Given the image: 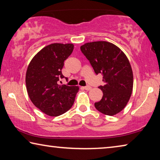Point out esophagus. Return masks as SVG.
<instances>
[{
  "instance_id": "esophagus-1",
  "label": "esophagus",
  "mask_w": 160,
  "mask_h": 160,
  "mask_svg": "<svg viewBox=\"0 0 160 160\" xmlns=\"http://www.w3.org/2000/svg\"><path fill=\"white\" fill-rule=\"evenodd\" d=\"M82 88L84 89V90H91V87L89 86V85L82 87Z\"/></svg>"
}]
</instances>
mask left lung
Listing matches in <instances>:
<instances>
[{
    "mask_svg": "<svg viewBox=\"0 0 160 160\" xmlns=\"http://www.w3.org/2000/svg\"><path fill=\"white\" fill-rule=\"evenodd\" d=\"M80 50L94 72L103 75L104 85L98 87L103 92V97L94 103V107L105 115L119 113L126 106L133 85V75L128 58L118 47L107 42L86 43L81 46Z\"/></svg>",
    "mask_w": 160,
    "mask_h": 160,
    "instance_id": "1",
    "label": "left lung"
}]
</instances>
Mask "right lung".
Returning a JSON list of instances; mask_svg holds the SVG:
<instances>
[{"label":"right lung","mask_w":160,"mask_h":160,"mask_svg":"<svg viewBox=\"0 0 160 160\" xmlns=\"http://www.w3.org/2000/svg\"><path fill=\"white\" fill-rule=\"evenodd\" d=\"M72 44H51L37 53L26 72L28 95L34 106L51 116H58L72 107L78 87L59 85L64 76V61L73 51ZM68 79V78H66Z\"/></svg>","instance_id":"add662e5"}]
</instances>
